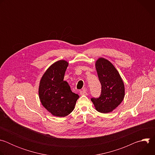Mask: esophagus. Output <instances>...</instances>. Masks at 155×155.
<instances>
[{
    "label": "esophagus",
    "instance_id": "obj_1",
    "mask_svg": "<svg viewBox=\"0 0 155 155\" xmlns=\"http://www.w3.org/2000/svg\"><path fill=\"white\" fill-rule=\"evenodd\" d=\"M80 93L81 95H84V96H86L87 94V93L86 92V91L84 90H83V91H81L80 92Z\"/></svg>",
    "mask_w": 155,
    "mask_h": 155
}]
</instances>
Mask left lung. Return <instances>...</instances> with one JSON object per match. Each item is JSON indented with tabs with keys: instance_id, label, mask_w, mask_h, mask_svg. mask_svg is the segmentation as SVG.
<instances>
[{
	"instance_id": "left-lung-1",
	"label": "left lung",
	"mask_w": 155,
	"mask_h": 155,
	"mask_svg": "<svg viewBox=\"0 0 155 155\" xmlns=\"http://www.w3.org/2000/svg\"><path fill=\"white\" fill-rule=\"evenodd\" d=\"M95 67L102 86L99 98H92L97 112L107 114L112 112L123 101L125 95L124 82L115 66L108 60L99 58Z\"/></svg>"
}]
</instances>
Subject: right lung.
I'll list each match as a JSON object with an SVG mask.
<instances>
[{"label": "right lung", "mask_w": 155, "mask_h": 155, "mask_svg": "<svg viewBox=\"0 0 155 155\" xmlns=\"http://www.w3.org/2000/svg\"><path fill=\"white\" fill-rule=\"evenodd\" d=\"M69 62L59 60L47 69L42 75L38 87V95L42 105L53 116L64 117L70 114L79 98L71 91L68 83L64 81Z\"/></svg>", "instance_id": "right-lung-1"}]
</instances>
